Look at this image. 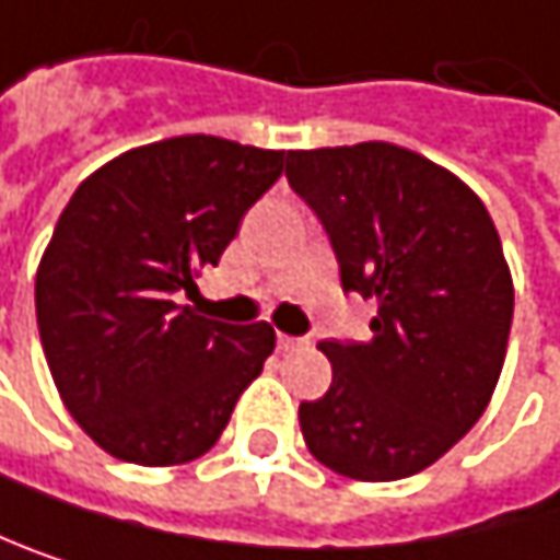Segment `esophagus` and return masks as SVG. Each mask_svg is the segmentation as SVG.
Returning a JSON list of instances; mask_svg holds the SVG:
<instances>
[{
    "mask_svg": "<svg viewBox=\"0 0 560 560\" xmlns=\"http://www.w3.org/2000/svg\"><path fill=\"white\" fill-rule=\"evenodd\" d=\"M277 346H280L283 352H290V349H300V346H303V339H296V336H280V339H277Z\"/></svg>",
    "mask_w": 560,
    "mask_h": 560,
    "instance_id": "1",
    "label": "esophagus"
}]
</instances>
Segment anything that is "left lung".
<instances>
[{
	"label": "left lung",
	"instance_id": "8db88e82",
	"mask_svg": "<svg viewBox=\"0 0 560 560\" xmlns=\"http://www.w3.org/2000/svg\"><path fill=\"white\" fill-rule=\"evenodd\" d=\"M287 178L342 293L375 303L369 342H319L332 385L300 405L303 440L349 479L415 476L482 418L505 362L515 293L495 224L456 175L392 142L287 152Z\"/></svg>",
	"mask_w": 560,
	"mask_h": 560
}]
</instances>
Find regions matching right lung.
<instances>
[{"label":"right lung","instance_id":"1","mask_svg":"<svg viewBox=\"0 0 560 560\" xmlns=\"http://www.w3.org/2000/svg\"><path fill=\"white\" fill-rule=\"evenodd\" d=\"M283 152L221 137L130 149L78 185L35 277L51 378L91 440L140 466L214 446L277 336L178 306L218 267Z\"/></svg>","mask_w":560,"mask_h":560}]
</instances>
